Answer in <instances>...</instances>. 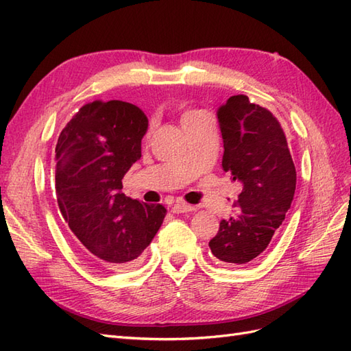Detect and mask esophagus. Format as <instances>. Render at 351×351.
I'll return each mask as SVG.
<instances>
[{
  "label": "esophagus",
  "mask_w": 351,
  "mask_h": 351,
  "mask_svg": "<svg viewBox=\"0 0 351 351\" xmlns=\"http://www.w3.org/2000/svg\"><path fill=\"white\" fill-rule=\"evenodd\" d=\"M172 210H173L175 214L193 213V210H194V206H191V205H186V203H184V202H178V203H175V205H173Z\"/></svg>",
  "instance_id": "obj_1"
}]
</instances>
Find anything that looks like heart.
Returning a JSON list of instances; mask_svg holds the SVG:
<instances>
[{
  "instance_id": "1",
  "label": "heart",
  "mask_w": 351,
  "mask_h": 351,
  "mask_svg": "<svg viewBox=\"0 0 351 351\" xmlns=\"http://www.w3.org/2000/svg\"><path fill=\"white\" fill-rule=\"evenodd\" d=\"M200 113H202V110H195V109H189V110H185V112L182 113V117H181L182 127L189 125L191 121H194L195 118H197V117L200 115Z\"/></svg>"
}]
</instances>
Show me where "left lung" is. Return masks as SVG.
<instances>
[{
    "instance_id": "8db88e82",
    "label": "left lung",
    "mask_w": 351,
    "mask_h": 351,
    "mask_svg": "<svg viewBox=\"0 0 351 351\" xmlns=\"http://www.w3.org/2000/svg\"><path fill=\"white\" fill-rule=\"evenodd\" d=\"M223 170L239 194L234 213L221 219L210 252L230 266L252 262L282 224L296 190V169L280 122L247 95H233L217 110Z\"/></svg>"
}]
</instances>
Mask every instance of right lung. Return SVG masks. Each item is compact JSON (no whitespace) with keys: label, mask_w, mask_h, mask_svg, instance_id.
I'll list each match as a JSON object with an SVG mask.
<instances>
[{"label":"right lung","mask_w":351,"mask_h":351,"mask_svg":"<svg viewBox=\"0 0 351 351\" xmlns=\"http://www.w3.org/2000/svg\"><path fill=\"white\" fill-rule=\"evenodd\" d=\"M148 118L137 106L93 101L64 127L55 148V190L61 214L86 262L124 266L142 254L166 217L122 193V178L142 157Z\"/></svg>","instance_id":"right-lung-1"}]
</instances>
